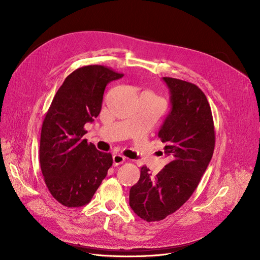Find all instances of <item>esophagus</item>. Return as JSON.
Segmentation results:
<instances>
[{
	"instance_id": "esophagus-1",
	"label": "esophagus",
	"mask_w": 260,
	"mask_h": 260,
	"mask_svg": "<svg viewBox=\"0 0 260 260\" xmlns=\"http://www.w3.org/2000/svg\"><path fill=\"white\" fill-rule=\"evenodd\" d=\"M125 161V158L123 157L122 155H119V154H117V155H114L113 156V162H114V166L115 167H117V166H119V165H122L123 162Z\"/></svg>"
}]
</instances>
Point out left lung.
I'll use <instances>...</instances> for the list:
<instances>
[{"label":"left lung","mask_w":260,"mask_h":260,"mask_svg":"<svg viewBox=\"0 0 260 260\" xmlns=\"http://www.w3.org/2000/svg\"><path fill=\"white\" fill-rule=\"evenodd\" d=\"M170 89L171 111L158 137L170 162L155 177L144 166L129 189V206L143 220L159 221L192 196L212 159L214 122L203 91L193 83L163 77Z\"/></svg>","instance_id":"8db88e82"}]
</instances>
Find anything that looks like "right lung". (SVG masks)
<instances>
[{
  "instance_id": "add662e5",
  "label": "right lung",
  "mask_w": 260,
  "mask_h": 260,
  "mask_svg": "<svg viewBox=\"0 0 260 260\" xmlns=\"http://www.w3.org/2000/svg\"><path fill=\"white\" fill-rule=\"evenodd\" d=\"M102 65L78 68L64 80L43 121L40 166L52 197L67 208L87 204L113 165L112 154L82 137L84 125L101 112L111 81L122 78Z\"/></svg>"
}]
</instances>
